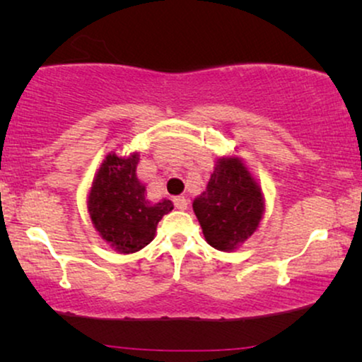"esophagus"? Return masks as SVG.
<instances>
[{
  "instance_id": "obj_1",
  "label": "esophagus",
  "mask_w": 362,
  "mask_h": 362,
  "mask_svg": "<svg viewBox=\"0 0 362 362\" xmlns=\"http://www.w3.org/2000/svg\"><path fill=\"white\" fill-rule=\"evenodd\" d=\"M173 202H175V207L176 209H180V211H185V209H187V197H185V196H177V197H175V199H173Z\"/></svg>"
}]
</instances>
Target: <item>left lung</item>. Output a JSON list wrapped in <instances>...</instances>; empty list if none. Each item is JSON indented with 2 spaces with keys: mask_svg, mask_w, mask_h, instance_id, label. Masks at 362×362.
I'll list each match as a JSON object with an SVG mask.
<instances>
[{
  "mask_svg": "<svg viewBox=\"0 0 362 362\" xmlns=\"http://www.w3.org/2000/svg\"><path fill=\"white\" fill-rule=\"evenodd\" d=\"M207 244L232 252L259 229L265 212V197L259 181L242 158L219 156L206 191L192 202Z\"/></svg>",
  "mask_w": 362,
  "mask_h": 362,
  "instance_id": "8db88e82",
  "label": "left lung"
}]
</instances>
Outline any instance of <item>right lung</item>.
<instances>
[{
    "label": "right lung",
    "mask_w": 362,
    "mask_h": 362,
    "mask_svg": "<svg viewBox=\"0 0 362 362\" xmlns=\"http://www.w3.org/2000/svg\"><path fill=\"white\" fill-rule=\"evenodd\" d=\"M138 161V151L128 156L110 151L88 187L87 211L93 229L118 254H135L150 244L158 222L175 207L170 199H148L146 185L136 176Z\"/></svg>",
    "instance_id": "obj_1"
}]
</instances>
